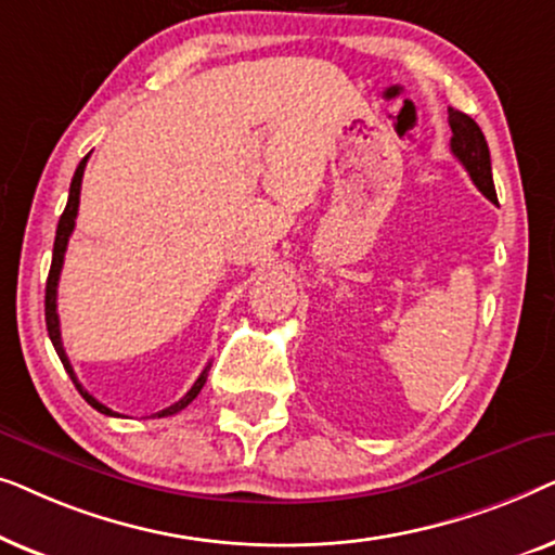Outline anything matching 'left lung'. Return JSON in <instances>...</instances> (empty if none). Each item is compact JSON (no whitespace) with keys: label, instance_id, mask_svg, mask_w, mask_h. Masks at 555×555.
I'll return each instance as SVG.
<instances>
[{"label":"left lung","instance_id":"left-lung-1","mask_svg":"<svg viewBox=\"0 0 555 555\" xmlns=\"http://www.w3.org/2000/svg\"><path fill=\"white\" fill-rule=\"evenodd\" d=\"M450 128H452V154L457 156V162L465 166L473 184L488 196L490 202L498 204L495 184H492V166H490V149L488 141L480 131V126L475 124L467 113L450 108Z\"/></svg>","mask_w":555,"mask_h":555}]
</instances>
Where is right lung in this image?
<instances>
[{
	"label": "right lung",
	"instance_id": "right-lung-1",
	"mask_svg": "<svg viewBox=\"0 0 555 555\" xmlns=\"http://www.w3.org/2000/svg\"><path fill=\"white\" fill-rule=\"evenodd\" d=\"M90 156V154H88ZM88 156L82 158V162L78 164V169H75V177L70 181V194H67V204H65V211L63 217H60L57 222V232H55V247H52V264H50V275H48V285H44V323H48V333H50V340L52 346H55V351L60 356V361H63V366L67 374H70L75 389L80 391V397L88 401L90 406L98 409V412L105 414V416H120L113 412V409H108L105 404H101L93 393H88L86 389H82V384L78 382V376H75V371L70 366V361H67V353L63 348V338H60V318H57V280H60V270H63V260H65V249H67V240H70V234L75 230V217H78V204H80V184H82V171H86V164H88ZM207 374H209V366L202 371L199 378H196L192 389H189L184 397H181L177 404L166 406L162 409V412H156L154 416H171L181 412V409L192 404V401L196 399V393L202 391V386L207 384Z\"/></svg>",
	"mask_w": 555,
	"mask_h": 555
}]
</instances>
